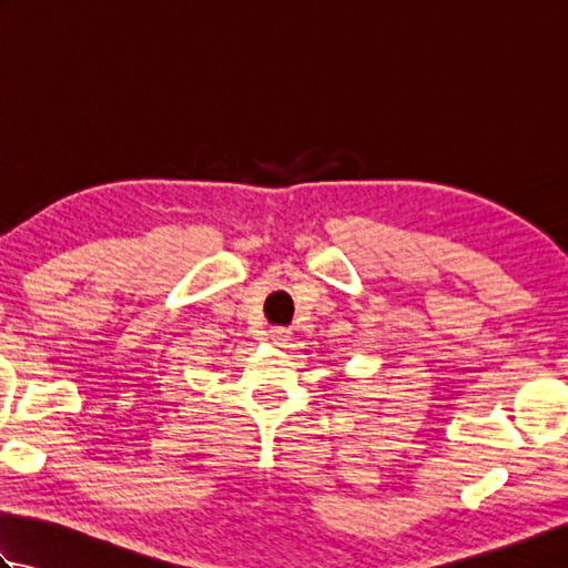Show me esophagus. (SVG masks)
<instances>
[{"label":"esophagus","instance_id":"1","mask_svg":"<svg viewBox=\"0 0 568 568\" xmlns=\"http://www.w3.org/2000/svg\"><path fill=\"white\" fill-rule=\"evenodd\" d=\"M271 339H273V344H285V342H291V332L287 329H271Z\"/></svg>","mask_w":568,"mask_h":568}]
</instances>
